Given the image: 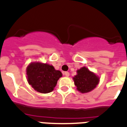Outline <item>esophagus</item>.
<instances>
[{
    "label": "esophagus",
    "instance_id": "obj_1",
    "mask_svg": "<svg viewBox=\"0 0 127 127\" xmlns=\"http://www.w3.org/2000/svg\"><path fill=\"white\" fill-rule=\"evenodd\" d=\"M64 75H65L66 76H69L70 74H69V72H64Z\"/></svg>",
    "mask_w": 127,
    "mask_h": 127
}]
</instances>
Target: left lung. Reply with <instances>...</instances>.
I'll return each instance as SVG.
<instances>
[{"label":"left lung","instance_id":"obj_1","mask_svg":"<svg viewBox=\"0 0 127 127\" xmlns=\"http://www.w3.org/2000/svg\"><path fill=\"white\" fill-rule=\"evenodd\" d=\"M77 74L73 77L76 89L81 93L91 91L99 83V77L87 67H82L76 71Z\"/></svg>","mask_w":127,"mask_h":127}]
</instances>
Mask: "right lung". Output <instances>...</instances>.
<instances>
[{
    "mask_svg": "<svg viewBox=\"0 0 127 127\" xmlns=\"http://www.w3.org/2000/svg\"><path fill=\"white\" fill-rule=\"evenodd\" d=\"M27 81L34 89L41 93H48L54 90L58 80L62 76L60 70L46 63H31L27 68Z\"/></svg>",
    "mask_w": 127,
    "mask_h": 127,
    "instance_id": "right-lung-1",
    "label": "right lung"
}]
</instances>
